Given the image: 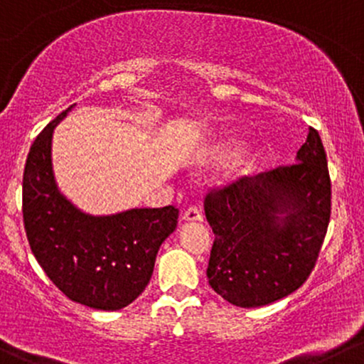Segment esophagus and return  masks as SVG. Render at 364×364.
Masks as SVG:
<instances>
[{"label":"esophagus","mask_w":364,"mask_h":364,"mask_svg":"<svg viewBox=\"0 0 364 364\" xmlns=\"http://www.w3.org/2000/svg\"><path fill=\"white\" fill-rule=\"evenodd\" d=\"M183 219H185V221H188V223H191V221H202L200 209H198L197 205L188 207V209L185 210V214H183Z\"/></svg>","instance_id":"1"}]
</instances>
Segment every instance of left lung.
Segmentation results:
<instances>
[{"label": "left lung", "mask_w": 364, "mask_h": 364, "mask_svg": "<svg viewBox=\"0 0 364 364\" xmlns=\"http://www.w3.org/2000/svg\"><path fill=\"white\" fill-rule=\"evenodd\" d=\"M297 162L243 176L205 195L214 231L207 278L240 307L295 292L313 271L331 213V183L318 131L309 127Z\"/></svg>", "instance_id": "8db88e82"}]
</instances>
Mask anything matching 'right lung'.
Segmentation results:
<instances>
[{"label":"right lung","instance_id":"1","mask_svg":"<svg viewBox=\"0 0 364 364\" xmlns=\"http://www.w3.org/2000/svg\"><path fill=\"white\" fill-rule=\"evenodd\" d=\"M53 119L27 155L22 213L31 250L46 277L70 301L93 309L129 306L149 285L159 247L178 225L174 205L90 215L60 193L51 167Z\"/></svg>","mask_w":364,"mask_h":364}]
</instances>
